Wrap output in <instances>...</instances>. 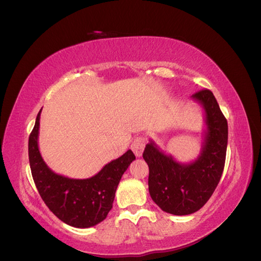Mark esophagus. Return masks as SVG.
<instances>
[{
  "mask_svg": "<svg viewBox=\"0 0 261 261\" xmlns=\"http://www.w3.org/2000/svg\"><path fill=\"white\" fill-rule=\"evenodd\" d=\"M132 150L133 152L135 153L136 156H142V153H143V150H144L145 147V140L143 137H136L134 141H133L132 143Z\"/></svg>",
  "mask_w": 261,
  "mask_h": 261,
  "instance_id": "1",
  "label": "esophagus"
}]
</instances>
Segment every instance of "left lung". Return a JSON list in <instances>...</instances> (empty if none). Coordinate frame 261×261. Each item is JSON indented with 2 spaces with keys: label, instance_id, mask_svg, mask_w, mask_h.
Masks as SVG:
<instances>
[{
  "label": "left lung",
  "instance_id": "1",
  "mask_svg": "<svg viewBox=\"0 0 261 261\" xmlns=\"http://www.w3.org/2000/svg\"><path fill=\"white\" fill-rule=\"evenodd\" d=\"M204 109V142L197 159L178 162L150 140L143 153L148 166V191L163 212L189 215L203 207L220 182L227 146V121L210 90L191 95Z\"/></svg>",
  "mask_w": 261,
  "mask_h": 261
}]
</instances>
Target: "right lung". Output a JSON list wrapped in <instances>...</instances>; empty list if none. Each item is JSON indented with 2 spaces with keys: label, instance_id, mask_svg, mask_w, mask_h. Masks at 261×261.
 Returning <instances> with one entry per match:
<instances>
[{
  "label": "right lung",
  "instance_id": "obj_1",
  "mask_svg": "<svg viewBox=\"0 0 261 261\" xmlns=\"http://www.w3.org/2000/svg\"><path fill=\"white\" fill-rule=\"evenodd\" d=\"M40 113L29 136V163L42 200L67 225L87 228L99 224L113 208L115 194L124 172L135 160L130 150L107 163L91 178L72 179L57 174L42 159L38 147Z\"/></svg>",
  "mask_w": 261,
  "mask_h": 261
}]
</instances>
